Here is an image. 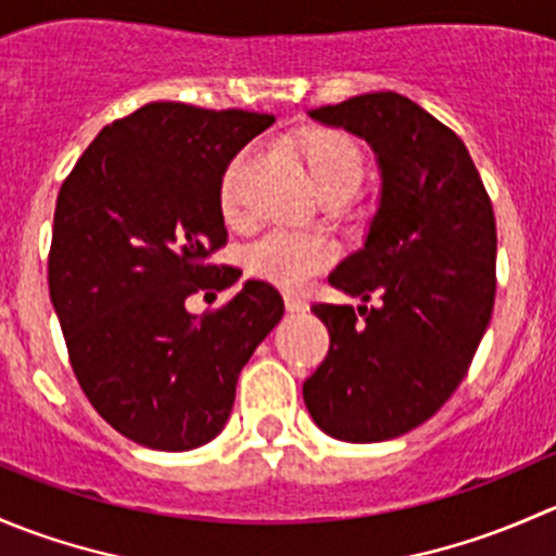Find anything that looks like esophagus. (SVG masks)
<instances>
[{
	"label": "esophagus",
	"mask_w": 556,
	"mask_h": 556,
	"mask_svg": "<svg viewBox=\"0 0 556 556\" xmlns=\"http://www.w3.org/2000/svg\"><path fill=\"white\" fill-rule=\"evenodd\" d=\"M285 306H288V312H306V299L299 293H285Z\"/></svg>",
	"instance_id": "1"
}]
</instances>
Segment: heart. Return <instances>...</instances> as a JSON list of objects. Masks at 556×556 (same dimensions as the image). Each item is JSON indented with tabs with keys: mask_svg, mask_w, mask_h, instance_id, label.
Masks as SVG:
<instances>
[{
	"mask_svg": "<svg viewBox=\"0 0 556 556\" xmlns=\"http://www.w3.org/2000/svg\"><path fill=\"white\" fill-rule=\"evenodd\" d=\"M295 150L304 159L319 193H330L339 188L361 185L366 159L363 150L350 137L325 128H309L295 139ZM255 150H242L228 164L220 179V212L228 223H233L242 212V177L250 166ZM336 257V247L319 233L301 231H268L257 242L244 250L247 271L279 288H301L314 274L328 268Z\"/></svg>",
	"mask_w": 556,
	"mask_h": 556,
	"instance_id": "heart-1",
	"label": "heart"
}]
</instances>
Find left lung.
Listing matches in <instances>:
<instances>
[{
    "label": "left lung",
    "mask_w": 556,
    "mask_h": 556,
    "mask_svg": "<svg viewBox=\"0 0 556 556\" xmlns=\"http://www.w3.org/2000/svg\"><path fill=\"white\" fill-rule=\"evenodd\" d=\"M309 117L366 139L382 190L363 247L328 277L380 301L312 306L330 350L304 403L323 433L377 444L433 417L463 382L495 304V215L463 139L412 99L363 93Z\"/></svg>",
    "instance_id": "obj_1"
}]
</instances>
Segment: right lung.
Segmentation results:
<instances>
[{"label": "right lung", "mask_w": 556, "mask_h": 556, "mask_svg": "<svg viewBox=\"0 0 556 556\" xmlns=\"http://www.w3.org/2000/svg\"><path fill=\"white\" fill-rule=\"evenodd\" d=\"M274 115L150 102L88 144L55 201L48 285L72 371L126 439L161 452L204 446L231 417L237 379L282 319V295L247 279L217 312L201 290L242 271L226 244L220 179Z\"/></svg>", "instance_id": "1"}]
</instances>
